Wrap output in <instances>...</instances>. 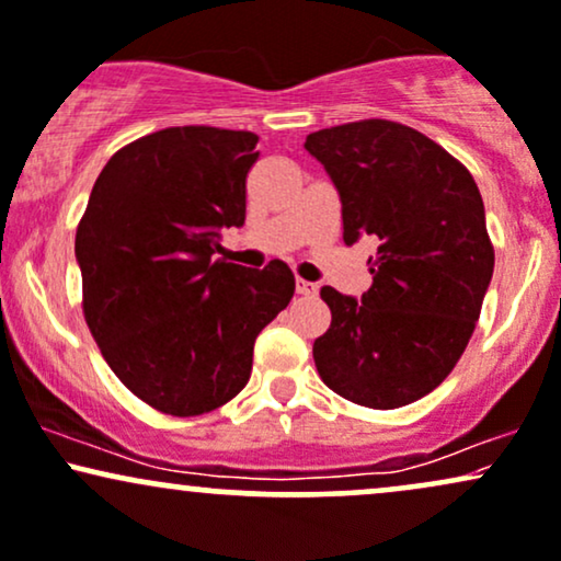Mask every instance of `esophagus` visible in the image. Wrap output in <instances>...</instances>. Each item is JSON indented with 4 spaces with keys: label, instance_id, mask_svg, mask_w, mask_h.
<instances>
[{
    "label": "esophagus",
    "instance_id": "esophagus-1",
    "mask_svg": "<svg viewBox=\"0 0 561 561\" xmlns=\"http://www.w3.org/2000/svg\"><path fill=\"white\" fill-rule=\"evenodd\" d=\"M295 289H298V295H308V298H316V295H319V285H313V282H306V279L295 282Z\"/></svg>",
    "mask_w": 561,
    "mask_h": 561
}]
</instances>
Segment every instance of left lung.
<instances>
[{
	"label": "left lung",
	"instance_id": "left-lung-1",
	"mask_svg": "<svg viewBox=\"0 0 561 561\" xmlns=\"http://www.w3.org/2000/svg\"><path fill=\"white\" fill-rule=\"evenodd\" d=\"M306 151L340 193L345 245L379 240L360 300L321 289L332 327L313 342L319 376L363 408L421 400L468 347L494 274L476 180L426 135L389 119L310 133Z\"/></svg>",
	"mask_w": 561,
	"mask_h": 561
}]
</instances>
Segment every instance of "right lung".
Returning <instances> with one entry per match:
<instances>
[{
	"label": "right lung",
	"instance_id": "add662e5",
	"mask_svg": "<svg viewBox=\"0 0 561 561\" xmlns=\"http://www.w3.org/2000/svg\"><path fill=\"white\" fill-rule=\"evenodd\" d=\"M259 135L167 127L101 170L76 234L83 313L135 397L167 415H201L251 379L255 336L287 308L295 276L211 261L221 229L245 225Z\"/></svg>",
	"mask_w": 561,
	"mask_h": 561
}]
</instances>
